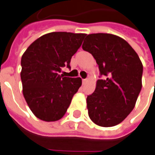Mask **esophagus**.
Here are the masks:
<instances>
[{
  "instance_id": "34e87169",
  "label": "esophagus",
  "mask_w": 155,
  "mask_h": 155,
  "mask_svg": "<svg viewBox=\"0 0 155 155\" xmlns=\"http://www.w3.org/2000/svg\"><path fill=\"white\" fill-rule=\"evenodd\" d=\"M87 81H88V79H83V80H82V82H83V84H85Z\"/></svg>"
}]
</instances>
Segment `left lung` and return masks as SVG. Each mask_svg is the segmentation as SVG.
I'll list each match as a JSON object with an SVG mask.
<instances>
[{
  "label": "left lung",
  "mask_w": 155,
  "mask_h": 155,
  "mask_svg": "<svg viewBox=\"0 0 155 155\" xmlns=\"http://www.w3.org/2000/svg\"><path fill=\"white\" fill-rule=\"evenodd\" d=\"M82 49L92 54L104 76L86 98L89 117L97 126L114 127L135 106L142 89V61L127 41L110 33L89 34Z\"/></svg>",
  "instance_id": "1"
}]
</instances>
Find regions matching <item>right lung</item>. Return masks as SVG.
Segmentation results:
<instances>
[{
	"label": "right lung",
	"mask_w": 155,
	"mask_h": 155,
	"mask_svg": "<svg viewBox=\"0 0 155 155\" xmlns=\"http://www.w3.org/2000/svg\"><path fill=\"white\" fill-rule=\"evenodd\" d=\"M85 33L53 32L34 41L21 57L22 92L33 114L45 122L65 115L81 85L80 78L63 77L61 68H70L72 56L80 48Z\"/></svg>",
	"instance_id": "right-lung-1"
}]
</instances>
